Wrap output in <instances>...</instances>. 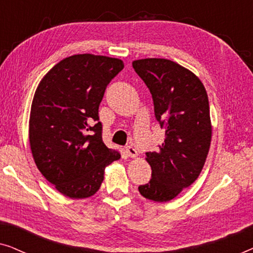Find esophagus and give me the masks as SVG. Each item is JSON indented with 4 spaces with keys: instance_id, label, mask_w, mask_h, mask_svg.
Masks as SVG:
<instances>
[{
    "instance_id": "esophagus-1",
    "label": "esophagus",
    "mask_w": 253,
    "mask_h": 253,
    "mask_svg": "<svg viewBox=\"0 0 253 253\" xmlns=\"http://www.w3.org/2000/svg\"><path fill=\"white\" fill-rule=\"evenodd\" d=\"M126 154L129 155L130 158H136L137 155H138L137 150L134 147H132V146H126Z\"/></svg>"
}]
</instances>
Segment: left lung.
<instances>
[{
  "instance_id": "left-lung-1",
  "label": "left lung",
  "mask_w": 253,
  "mask_h": 253,
  "mask_svg": "<svg viewBox=\"0 0 253 253\" xmlns=\"http://www.w3.org/2000/svg\"><path fill=\"white\" fill-rule=\"evenodd\" d=\"M132 67L150 89L155 119L166 130L164 144L146 152L152 178L138 190L150 200L168 202L191 185L205 165L212 138L209 98L199 78L170 60L144 58Z\"/></svg>"
}]
</instances>
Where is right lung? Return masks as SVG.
I'll return each mask as SVG.
<instances>
[{
  "mask_svg": "<svg viewBox=\"0 0 253 253\" xmlns=\"http://www.w3.org/2000/svg\"><path fill=\"white\" fill-rule=\"evenodd\" d=\"M123 68L119 58L78 54L58 62L38 86L30 115L31 151L41 174L64 196L94 195L106 166L121 158L103 144L99 105Z\"/></svg>",
  "mask_w": 253,
  "mask_h": 253,
  "instance_id": "right-lung-1",
  "label": "right lung"
}]
</instances>
